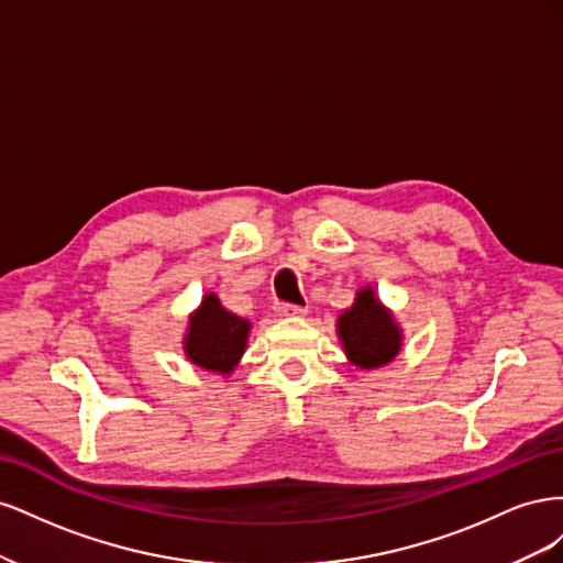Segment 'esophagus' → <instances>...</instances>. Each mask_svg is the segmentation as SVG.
<instances>
[{
    "mask_svg": "<svg viewBox=\"0 0 563 563\" xmlns=\"http://www.w3.org/2000/svg\"><path fill=\"white\" fill-rule=\"evenodd\" d=\"M275 310L279 317H302L308 312L305 308H300V305H291V302H277Z\"/></svg>",
    "mask_w": 563,
    "mask_h": 563,
    "instance_id": "1",
    "label": "esophagus"
}]
</instances>
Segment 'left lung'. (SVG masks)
Instances as JSON below:
<instances>
[{
    "label": "left lung",
    "instance_id": "1",
    "mask_svg": "<svg viewBox=\"0 0 563 563\" xmlns=\"http://www.w3.org/2000/svg\"><path fill=\"white\" fill-rule=\"evenodd\" d=\"M335 327L347 360L360 368H380L401 350V329L371 286L356 294L354 305L338 317Z\"/></svg>",
    "mask_w": 563,
    "mask_h": 563
}]
</instances>
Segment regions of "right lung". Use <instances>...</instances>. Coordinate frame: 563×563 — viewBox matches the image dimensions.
Returning a JSON list of instances; mask_svg holds the SVG:
<instances>
[{"label":"right lung","instance_id":"obj_1","mask_svg":"<svg viewBox=\"0 0 563 563\" xmlns=\"http://www.w3.org/2000/svg\"><path fill=\"white\" fill-rule=\"evenodd\" d=\"M251 321L236 317L220 305L216 294L203 296L199 308L190 314L183 350L187 360L213 373H232L246 350Z\"/></svg>","mask_w":563,"mask_h":563}]
</instances>
